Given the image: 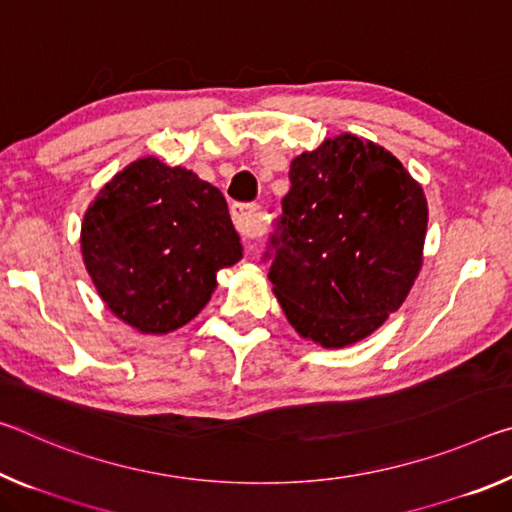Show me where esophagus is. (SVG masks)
Segmentation results:
<instances>
[{"instance_id":"1","label":"esophagus","mask_w":512,"mask_h":512,"mask_svg":"<svg viewBox=\"0 0 512 512\" xmlns=\"http://www.w3.org/2000/svg\"><path fill=\"white\" fill-rule=\"evenodd\" d=\"M232 221L243 239H255L264 232V216L255 202H239V205H234Z\"/></svg>"}]
</instances>
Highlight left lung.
I'll return each mask as SVG.
<instances>
[{
	"mask_svg": "<svg viewBox=\"0 0 512 512\" xmlns=\"http://www.w3.org/2000/svg\"><path fill=\"white\" fill-rule=\"evenodd\" d=\"M264 262L298 335L326 348L383 326L421 269L428 207L385 148L342 134L291 161Z\"/></svg>",
	"mask_w": 512,
	"mask_h": 512,
	"instance_id": "8db88e82",
	"label": "left lung"
}]
</instances>
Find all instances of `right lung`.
I'll list each match as a JSON object with an SVG mask.
<instances>
[{"instance_id":"1","label":"right lung","mask_w":512,"mask_h":512,"mask_svg":"<svg viewBox=\"0 0 512 512\" xmlns=\"http://www.w3.org/2000/svg\"><path fill=\"white\" fill-rule=\"evenodd\" d=\"M81 253L109 310L141 332L189 323L241 259L223 193L145 157L104 186L81 225Z\"/></svg>"}]
</instances>
